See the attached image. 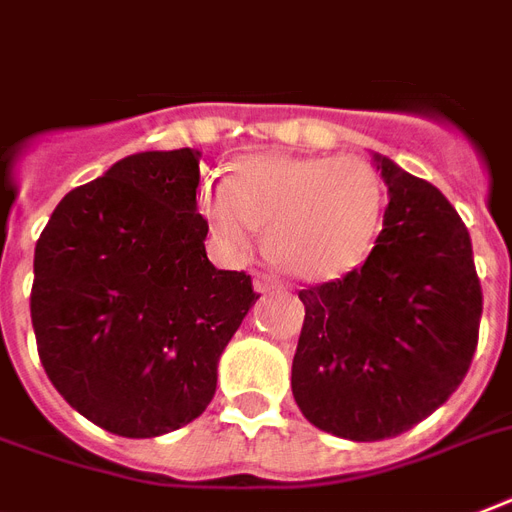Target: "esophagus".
<instances>
[{
  "label": "esophagus",
  "mask_w": 512,
  "mask_h": 512,
  "mask_svg": "<svg viewBox=\"0 0 512 512\" xmlns=\"http://www.w3.org/2000/svg\"><path fill=\"white\" fill-rule=\"evenodd\" d=\"M281 284L268 273H255V289L257 292H271V289H279Z\"/></svg>",
  "instance_id": "esophagus-1"
}]
</instances>
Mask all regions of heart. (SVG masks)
I'll use <instances>...</instances> for the list:
<instances>
[{"label":"heart","mask_w":512,"mask_h":512,"mask_svg":"<svg viewBox=\"0 0 512 512\" xmlns=\"http://www.w3.org/2000/svg\"><path fill=\"white\" fill-rule=\"evenodd\" d=\"M199 209L228 257L265 231V255L300 281L356 271L374 247L385 209L380 172L358 156H244L228 183L207 177Z\"/></svg>","instance_id":"heart-1"}]
</instances>
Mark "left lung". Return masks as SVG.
<instances>
[{"instance_id": "8db88e82", "label": "left lung", "mask_w": 512, "mask_h": 512, "mask_svg": "<svg viewBox=\"0 0 512 512\" xmlns=\"http://www.w3.org/2000/svg\"><path fill=\"white\" fill-rule=\"evenodd\" d=\"M374 164L390 196L377 244L356 271L300 289L292 361L305 420L350 441L393 438L436 412L468 374L484 308L457 209L388 156Z\"/></svg>"}]
</instances>
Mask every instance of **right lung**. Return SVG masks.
I'll list each match as a JSON object with an SVG mask.
<instances>
[{"mask_svg": "<svg viewBox=\"0 0 512 512\" xmlns=\"http://www.w3.org/2000/svg\"><path fill=\"white\" fill-rule=\"evenodd\" d=\"M199 151H143L66 193L34 249L31 324L50 382L124 438L196 420L255 305L244 271L207 260Z\"/></svg>", "mask_w": 512, "mask_h": 512, "instance_id": "obj_1", "label": "right lung"}]
</instances>
